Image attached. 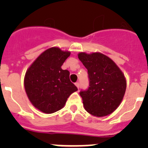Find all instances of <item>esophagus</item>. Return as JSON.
Listing matches in <instances>:
<instances>
[{
    "mask_svg": "<svg viewBox=\"0 0 148 148\" xmlns=\"http://www.w3.org/2000/svg\"><path fill=\"white\" fill-rule=\"evenodd\" d=\"M75 85H76V86H77V87L78 88V89H79V82L75 83Z\"/></svg>",
    "mask_w": 148,
    "mask_h": 148,
    "instance_id": "34e87169",
    "label": "esophagus"
}]
</instances>
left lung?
<instances>
[{
  "instance_id": "1",
  "label": "left lung",
  "mask_w": 148,
  "mask_h": 148,
  "mask_svg": "<svg viewBox=\"0 0 148 148\" xmlns=\"http://www.w3.org/2000/svg\"><path fill=\"white\" fill-rule=\"evenodd\" d=\"M78 58L86 68L89 86L81 91L84 109L96 117L112 113L122 102L126 91L125 75L110 58L99 52H80Z\"/></svg>"
}]
</instances>
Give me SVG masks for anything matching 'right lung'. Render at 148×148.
<instances>
[{
    "instance_id": "obj_1",
    "label": "right lung",
    "mask_w": 148,
    "mask_h": 148,
    "mask_svg": "<svg viewBox=\"0 0 148 148\" xmlns=\"http://www.w3.org/2000/svg\"><path fill=\"white\" fill-rule=\"evenodd\" d=\"M71 52L51 47L44 51L26 71L24 87L30 102L46 114L64 107L69 97L77 91L69 79V71L62 66Z\"/></svg>"
}]
</instances>
